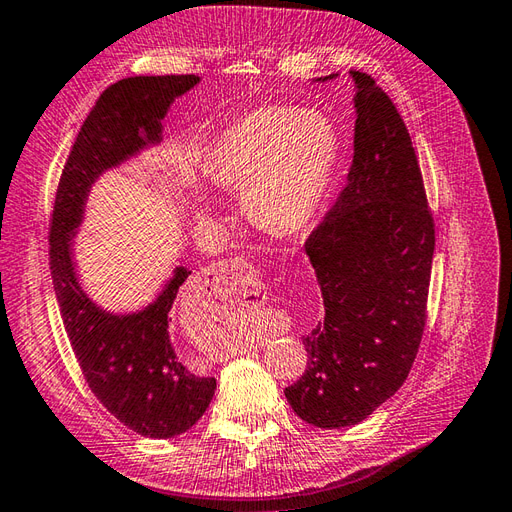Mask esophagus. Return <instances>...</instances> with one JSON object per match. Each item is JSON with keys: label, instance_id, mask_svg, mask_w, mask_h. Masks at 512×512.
Segmentation results:
<instances>
[{"label": "esophagus", "instance_id": "34e87169", "mask_svg": "<svg viewBox=\"0 0 512 512\" xmlns=\"http://www.w3.org/2000/svg\"><path fill=\"white\" fill-rule=\"evenodd\" d=\"M216 274V281L225 283V287H229L231 292H238V294H253V296H261V274L257 270V266L248 264L246 259L242 257H235L229 261H220L216 266V270H212ZM260 287L257 288L256 285ZM251 289L252 292L248 293L247 290Z\"/></svg>", "mask_w": 512, "mask_h": 512}]
</instances>
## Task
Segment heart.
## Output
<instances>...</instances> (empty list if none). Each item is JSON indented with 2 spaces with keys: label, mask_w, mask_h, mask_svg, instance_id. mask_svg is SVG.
<instances>
[{
  "label": "heart",
  "mask_w": 512,
  "mask_h": 512,
  "mask_svg": "<svg viewBox=\"0 0 512 512\" xmlns=\"http://www.w3.org/2000/svg\"><path fill=\"white\" fill-rule=\"evenodd\" d=\"M337 162V129L322 112L268 106L222 131L209 144L201 173L214 190L240 194L255 227L292 235L318 214ZM194 218L207 225V207Z\"/></svg>",
  "instance_id": "heart-1"
}]
</instances>
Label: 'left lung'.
Returning a JSON list of instances; mask_svg holds the SVG:
<instances>
[{
  "instance_id": "obj_1",
  "label": "left lung",
  "mask_w": 512,
  "mask_h": 512,
  "mask_svg": "<svg viewBox=\"0 0 512 512\" xmlns=\"http://www.w3.org/2000/svg\"><path fill=\"white\" fill-rule=\"evenodd\" d=\"M350 75L355 155L337 201L305 242L324 320L303 337L305 374L285 389L300 419L329 430L363 422L409 376L435 253V220L409 129L368 73Z\"/></svg>"
}]
</instances>
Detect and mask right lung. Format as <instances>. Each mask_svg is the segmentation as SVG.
<instances>
[{
	"mask_svg": "<svg viewBox=\"0 0 512 512\" xmlns=\"http://www.w3.org/2000/svg\"><path fill=\"white\" fill-rule=\"evenodd\" d=\"M199 82V75H136L103 90L73 142L51 214V279L75 359L97 400L121 424L151 439L190 430L216 391V378L188 370L168 333V313L190 270L177 266L144 309L110 313L77 281L73 238L99 175L162 142L170 103Z\"/></svg>",
	"mask_w": 512,
	"mask_h": 512,
	"instance_id": "add662e5",
	"label": "right lung"
}]
</instances>
